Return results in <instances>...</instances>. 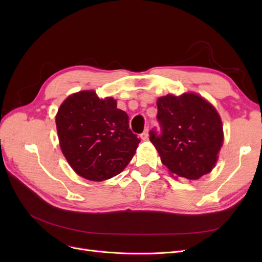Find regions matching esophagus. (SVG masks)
<instances>
[{
    "label": "esophagus",
    "mask_w": 262,
    "mask_h": 262,
    "mask_svg": "<svg viewBox=\"0 0 262 262\" xmlns=\"http://www.w3.org/2000/svg\"><path fill=\"white\" fill-rule=\"evenodd\" d=\"M141 139L142 140H147L148 139V130L147 129L141 134Z\"/></svg>",
    "instance_id": "1"
}]
</instances>
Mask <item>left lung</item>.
<instances>
[{
    "label": "left lung",
    "instance_id": "left-lung-1",
    "mask_svg": "<svg viewBox=\"0 0 262 262\" xmlns=\"http://www.w3.org/2000/svg\"><path fill=\"white\" fill-rule=\"evenodd\" d=\"M161 133L150 130L162 163L172 175L190 180L209 173L223 144V125L210 102L192 93L157 99Z\"/></svg>",
    "mask_w": 262,
    "mask_h": 262
}]
</instances>
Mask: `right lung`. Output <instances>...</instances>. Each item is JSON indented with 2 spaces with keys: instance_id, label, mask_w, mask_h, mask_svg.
<instances>
[{
  "instance_id": "right-lung-1",
  "label": "right lung",
  "mask_w": 262,
  "mask_h": 262,
  "mask_svg": "<svg viewBox=\"0 0 262 262\" xmlns=\"http://www.w3.org/2000/svg\"><path fill=\"white\" fill-rule=\"evenodd\" d=\"M57 131L62 153L81 177L102 181L120 173L140 143L129 128V117L117 101L99 99L94 91L69 96L60 106Z\"/></svg>"
}]
</instances>
